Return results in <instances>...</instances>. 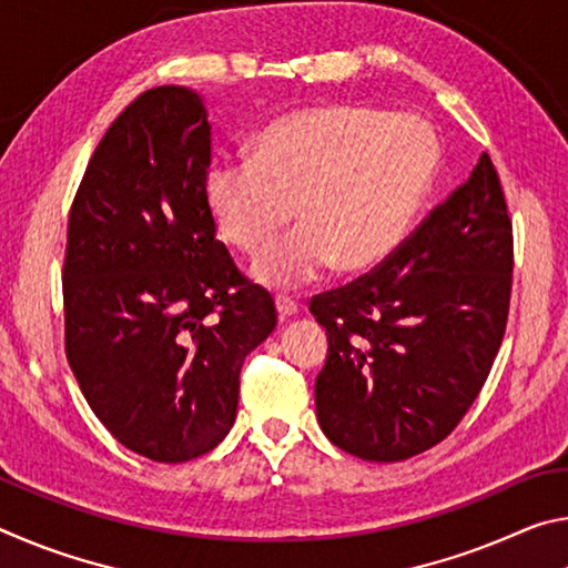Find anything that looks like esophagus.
<instances>
[{"label": "esophagus", "mask_w": 568, "mask_h": 568, "mask_svg": "<svg viewBox=\"0 0 568 568\" xmlns=\"http://www.w3.org/2000/svg\"><path fill=\"white\" fill-rule=\"evenodd\" d=\"M275 307H277V318H281V321L293 318V315L297 313V303L291 301V297H285V295L275 297Z\"/></svg>", "instance_id": "esophagus-1"}]
</instances>
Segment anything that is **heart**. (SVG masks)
<instances>
[{"label":"heart","instance_id":"obj_1","mask_svg":"<svg viewBox=\"0 0 568 568\" xmlns=\"http://www.w3.org/2000/svg\"><path fill=\"white\" fill-rule=\"evenodd\" d=\"M440 165L434 128L416 114L323 104L281 114L250 158H217L203 192L230 245L261 253L293 217L303 225L257 257L273 291L311 285L338 263L365 273L388 261L426 203Z\"/></svg>","mask_w":568,"mask_h":568}]
</instances>
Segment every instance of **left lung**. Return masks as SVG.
I'll list each match as a JSON object with an SVG mask.
<instances>
[{
    "instance_id": "obj_1",
    "label": "left lung",
    "mask_w": 568,
    "mask_h": 568,
    "mask_svg": "<svg viewBox=\"0 0 568 568\" xmlns=\"http://www.w3.org/2000/svg\"><path fill=\"white\" fill-rule=\"evenodd\" d=\"M511 271L504 190L491 158L480 155L386 263L311 301L328 333L315 378L323 434L378 464L440 444L501 348Z\"/></svg>"
}]
</instances>
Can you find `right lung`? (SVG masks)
<instances>
[{
	"label": "right lung",
	"instance_id": "obj_1",
	"mask_svg": "<svg viewBox=\"0 0 568 568\" xmlns=\"http://www.w3.org/2000/svg\"><path fill=\"white\" fill-rule=\"evenodd\" d=\"M207 165L203 98L148 90L104 132L67 230V361L102 426L160 464L227 436L245 355L277 323L215 237Z\"/></svg>",
	"mask_w": 568,
	"mask_h": 568
}]
</instances>
